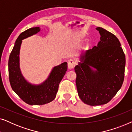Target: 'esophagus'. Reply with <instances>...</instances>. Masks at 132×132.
Listing matches in <instances>:
<instances>
[{
	"label": "esophagus",
	"instance_id": "1",
	"mask_svg": "<svg viewBox=\"0 0 132 132\" xmlns=\"http://www.w3.org/2000/svg\"><path fill=\"white\" fill-rule=\"evenodd\" d=\"M76 64V62L73 59H70L68 61V67L70 69H72V68H75Z\"/></svg>",
	"mask_w": 132,
	"mask_h": 132
}]
</instances>
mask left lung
Here are the masks:
<instances>
[{
	"instance_id": "left-lung-1",
	"label": "left lung",
	"mask_w": 132,
	"mask_h": 132,
	"mask_svg": "<svg viewBox=\"0 0 132 132\" xmlns=\"http://www.w3.org/2000/svg\"><path fill=\"white\" fill-rule=\"evenodd\" d=\"M100 41L81 56L76 66V84L83 102L98 106L112 100L121 87L124 79L126 57L115 35L98 27ZM96 69L94 71L90 68Z\"/></svg>"
}]
</instances>
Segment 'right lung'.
<instances>
[{
	"label": "right lung",
	"instance_id": "1",
	"mask_svg": "<svg viewBox=\"0 0 132 132\" xmlns=\"http://www.w3.org/2000/svg\"><path fill=\"white\" fill-rule=\"evenodd\" d=\"M39 27L30 28L20 34L16 39L8 61L9 79L13 91L23 102L30 105H43L51 102L55 98L59 83L67 71V63L64 62L55 67L43 84L32 85L24 80L19 68L20 48L22 39L37 34Z\"/></svg>",
	"mask_w": 132,
	"mask_h": 132
}]
</instances>
